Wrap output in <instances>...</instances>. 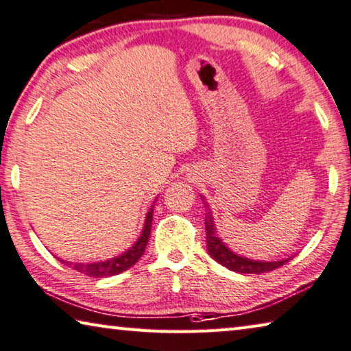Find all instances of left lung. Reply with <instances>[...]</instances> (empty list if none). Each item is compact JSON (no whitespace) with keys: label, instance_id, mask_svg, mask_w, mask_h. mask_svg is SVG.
Returning a JSON list of instances; mask_svg holds the SVG:
<instances>
[{"label":"left lung","instance_id":"left-lung-1","mask_svg":"<svg viewBox=\"0 0 351 351\" xmlns=\"http://www.w3.org/2000/svg\"><path fill=\"white\" fill-rule=\"evenodd\" d=\"M208 214V219H206V248H208L210 258L226 267V269L237 271V274H264V271L278 269V267L286 264L289 259H292L291 256V258H285L281 261H254L236 254L215 234L214 220L210 217V213Z\"/></svg>","mask_w":351,"mask_h":351}]
</instances>
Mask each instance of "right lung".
<instances>
[{"instance_id": "1", "label": "right lung", "mask_w": 351, "mask_h": 351, "mask_svg": "<svg viewBox=\"0 0 351 351\" xmlns=\"http://www.w3.org/2000/svg\"><path fill=\"white\" fill-rule=\"evenodd\" d=\"M153 208L148 209L147 217H145V225H143L142 234L137 239L136 243L132 247H130L119 256H115L112 259L108 261H99V263H69V261H62L59 259L60 263H64L66 265L73 267L75 270L81 271L87 276H93V278H106V276H112V275H119L121 271H125L130 269V267L134 265L138 259L142 258V254L145 253L147 243L149 241V231H152V223H153Z\"/></svg>"}]
</instances>
